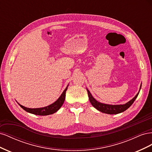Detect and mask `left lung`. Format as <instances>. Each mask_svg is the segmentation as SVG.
I'll list each match as a JSON object with an SVG mask.
<instances>
[{
    "instance_id": "obj_1",
    "label": "left lung",
    "mask_w": 152,
    "mask_h": 152,
    "mask_svg": "<svg viewBox=\"0 0 152 152\" xmlns=\"http://www.w3.org/2000/svg\"><path fill=\"white\" fill-rule=\"evenodd\" d=\"M141 85L140 86L139 92L137 93V94L134 96V97L131 100H130L129 102L124 104H108L100 103L93 98V96L91 94L90 91L87 89V93H88V96H89L90 102L91 104L93 105L96 109H97L98 110H99V111L104 113L117 114V113H120L124 112L125 110H126L127 108H129L131 107L132 104L134 103L136 98L137 97V96H138L141 89Z\"/></svg>"
}]
</instances>
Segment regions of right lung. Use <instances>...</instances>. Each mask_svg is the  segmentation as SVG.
I'll list each match as a JSON object with an SVG mask.
<instances>
[{"label": "right lung", "mask_w": 152, "mask_h": 152, "mask_svg": "<svg viewBox=\"0 0 152 152\" xmlns=\"http://www.w3.org/2000/svg\"><path fill=\"white\" fill-rule=\"evenodd\" d=\"M69 85V84H68ZM68 85L66 86V89L63 91L61 96H59V98L54 103L50 104L47 107H42V108H26L23 106L21 105L20 103L19 105L20 107L25 110L26 112L34 114V115H51L54 113L56 112L61 107L64 102H65V96H66V91L68 89Z\"/></svg>", "instance_id": "obj_1"}]
</instances>
